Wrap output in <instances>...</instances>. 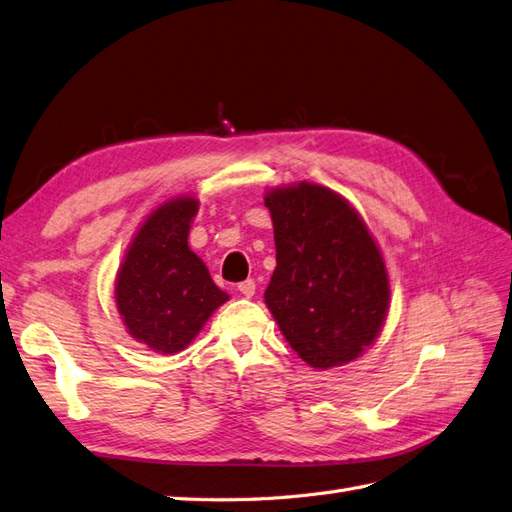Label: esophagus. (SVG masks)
I'll return each instance as SVG.
<instances>
[{"instance_id": "esophagus-1", "label": "esophagus", "mask_w": 512, "mask_h": 512, "mask_svg": "<svg viewBox=\"0 0 512 512\" xmlns=\"http://www.w3.org/2000/svg\"><path fill=\"white\" fill-rule=\"evenodd\" d=\"M255 281L253 279H246V281H242L240 285H238V291L240 294L244 296V298H253L255 296Z\"/></svg>"}]
</instances>
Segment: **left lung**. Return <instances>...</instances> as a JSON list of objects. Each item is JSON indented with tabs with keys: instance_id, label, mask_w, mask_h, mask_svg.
<instances>
[{
	"instance_id": "8db88e82",
	"label": "left lung",
	"mask_w": 512,
	"mask_h": 512,
	"mask_svg": "<svg viewBox=\"0 0 512 512\" xmlns=\"http://www.w3.org/2000/svg\"><path fill=\"white\" fill-rule=\"evenodd\" d=\"M276 268L264 294L289 347L313 369L354 362L382 332L390 281L367 223L343 195L315 182L274 186Z\"/></svg>"
}]
</instances>
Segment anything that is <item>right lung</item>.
I'll use <instances>...</instances> for the list:
<instances>
[{"label":"right lung","instance_id":"add662e5","mask_svg":"<svg viewBox=\"0 0 512 512\" xmlns=\"http://www.w3.org/2000/svg\"><path fill=\"white\" fill-rule=\"evenodd\" d=\"M199 199L180 195L143 218L115 276V306L126 332L156 354H178L229 294L188 246Z\"/></svg>","mask_w":512,"mask_h":512}]
</instances>
